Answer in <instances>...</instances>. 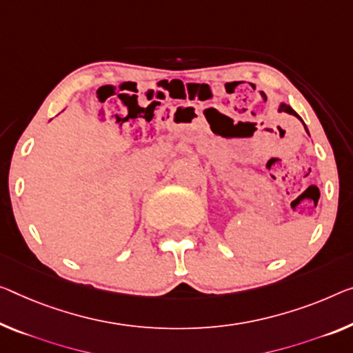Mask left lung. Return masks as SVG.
I'll list each match as a JSON object with an SVG mask.
<instances>
[{"instance_id":"left-lung-1","label":"left lung","mask_w":353,"mask_h":353,"mask_svg":"<svg viewBox=\"0 0 353 353\" xmlns=\"http://www.w3.org/2000/svg\"><path fill=\"white\" fill-rule=\"evenodd\" d=\"M278 112H285V113H289V115H294V117H296L298 118V120H300L301 123H303V126H305V129H306V132L309 134V131H307V126H306V124H305V121H303L301 120V117L300 115H298V113L294 110V108H292L290 105H287V104H284V102H281V104H279V107H278Z\"/></svg>"}]
</instances>
